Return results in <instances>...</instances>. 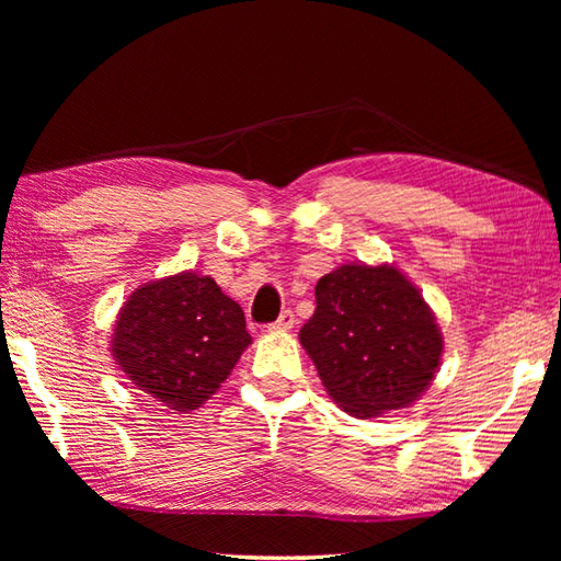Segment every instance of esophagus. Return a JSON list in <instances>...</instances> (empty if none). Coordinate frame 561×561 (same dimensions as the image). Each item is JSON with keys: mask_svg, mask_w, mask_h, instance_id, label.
Returning a JSON list of instances; mask_svg holds the SVG:
<instances>
[{"mask_svg": "<svg viewBox=\"0 0 561 561\" xmlns=\"http://www.w3.org/2000/svg\"><path fill=\"white\" fill-rule=\"evenodd\" d=\"M296 325V318H294V313L291 311H284L277 320H274V323L270 325V330H274V332H279V330H291Z\"/></svg>", "mask_w": 561, "mask_h": 561, "instance_id": "obj_1", "label": "esophagus"}]
</instances>
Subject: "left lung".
Masks as SVG:
<instances>
[{
  "label": "left lung",
  "instance_id": "left-lung-1",
  "mask_svg": "<svg viewBox=\"0 0 561 561\" xmlns=\"http://www.w3.org/2000/svg\"><path fill=\"white\" fill-rule=\"evenodd\" d=\"M299 340L328 396L354 416L410 408L444 354L432 308L392 265H342L325 274Z\"/></svg>",
  "mask_w": 561,
  "mask_h": 561
}]
</instances>
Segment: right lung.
Returning a JSON list of instances; mask_svg holds the SVG:
<instances>
[{"label":"right lung","mask_w":561,"mask_h":561,"mask_svg":"<svg viewBox=\"0 0 561 561\" xmlns=\"http://www.w3.org/2000/svg\"><path fill=\"white\" fill-rule=\"evenodd\" d=\"M250 342L241 306L211 277L181 272L135 289L111 350L139 390L190 412L217 392Z\"/></svg>","instance_id":"add662e5"}]
</instances>
